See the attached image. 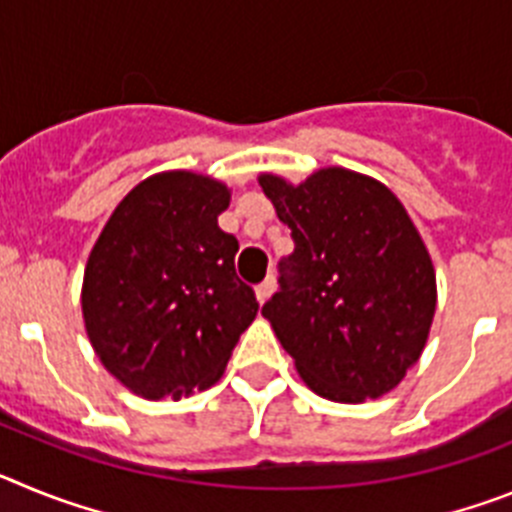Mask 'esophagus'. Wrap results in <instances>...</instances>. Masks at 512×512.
Here are the masks:
<instances>
[{
    "instance_id": "34e87169",
    "label": "esophagus",
    "mask_w": 512,
    "mask_h": 512,
    "mask_svg": "<svg viewBox=\"0 0 512 512\" xmlns=\"http://www.w3.org/2000/svg\"><path fill=\"white\" fill-rule=\"evenodd\" d=\"M271 292H274V277H266V282H261L259 287H256V300L264 305V302L271 297Z\"/></svg>"
}]
</instances>
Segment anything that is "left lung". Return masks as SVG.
<instances>
[{"mask_svg":"<svg viewBox=\"0 0 512 512\" xmlns=\"http://www.w3.org/2000/svg\"><path fill=\"white\" fill-rule=\"evenodd\" d=\"M295 251L264 305L302 382L346 405L392 392L423 354L436 315V269L395 192L343 166L292 184L259 174Z\"/></svg>","mask_w":512,"mask_h":512,"instance_id":"8db88e82","label":"left lung"}]
</instances>
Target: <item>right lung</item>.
Listing matches in <instances>:
<instances>
[{
  "label": "right lung",
  "mask_w": 512,
  "mask_h": 512,
  "mask_svg": "<svg viewBox=\"0 0 512 512\" xmlns=\"http://www.w3.org/2000/svg\"><path fill=\"white\" fill-rule=\"evenodd\" d=\"M230 187L197 171L135 184L89 253L81 315L102 366L146 400H182L223 377L259 315L235 277L238 241L220 230Z\"/></svg>",
  "instance_id": "1"
}]
</instances>
